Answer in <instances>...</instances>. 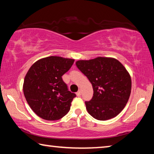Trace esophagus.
<instances>
[{"instance_id":"34e87169","label":"esophagus","mask_w":154,"mask_h":154,"mask_svg":"<svg viewBox=\"0 0 154 154\" xmlns=\"http://www.w3.org/2000/svg\"><path fill=\"white\" fill-rule=\"evenodd\" d=\"M76 94L77 96H80L81 95H82V91H81V90L78 91V92L76 93Z\"/></svg>"}]
</instances>
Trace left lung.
Listing matches in <instances>:
<instances>
[{
	"label": "left lung",
	"instance_id": "1",
	"mask_svg": "<svg viewBox=\"0 0 154 154\" xmlns=\"http://www.w3.org/2000/svg\"><path fill=\"white\" fill-rule=\"evenodd\" d=\"M76 66L92 85V98L85 102L88 113L103 121L118 116L131 92V78L125 67L118 60L104 57L79 60Z\"/></svg>",
	"mask_w": 154,
	"mask_h": 154
}]
</instances>
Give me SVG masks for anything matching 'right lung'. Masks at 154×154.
I'll use <instances>...</instances> for the list:
<instances>
[{
	"mask_svg": "<svg viewBox=\"0 0 154 154\" xmlns=\"http://www.w3.org/2000/svg\"><path fill=\"white\" fill-rule=\"evenodd\" d=\"M74 61L49 56L38 60L28 70L23 90L28 105L40 118L57 120L69 111L76 94L69 90L62 76L71 69Z\"/></svg>",
	"mask_w": 154,
	"mask_h": 154,
	"instance_id": "obj_1",
	"label": "right lung"
}]
</instances>
